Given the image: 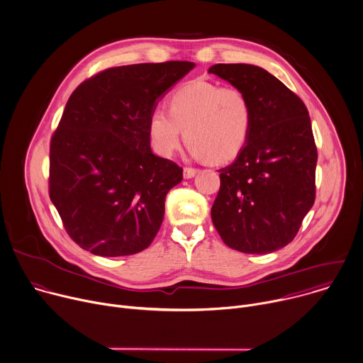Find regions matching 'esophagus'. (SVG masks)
<instances>
[{"mask_svg": "<svg viewBox=\"0 0 363 363\" xmlns=\"http://www.w3.org/2000/svg\"><path fill=\"white\" fill-rule=\"evenodd\" d=\"M197 169H194V167H184V170H183V173H184V177L186 179H191V177H194L196 174H197Z\"/></svg>", "mask_w": 363, "mask_h": 363, "instance_id": "esophagus-1", "label": "esophagus"}]
</instances>
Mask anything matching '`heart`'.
<instances>
[{
    "instance_id": "1",
    "label": "heart",
    "mask_w": 363,
    "mask_h": 363,
    "mask_svg": "<svg viewBox=\"0 0 363 363\" xmlns=\"http://www.w3.org/2000/svg\"><path fill=\"white\" fill-rule=\"evenodd\" d=\"M167 106L155 108L147 122L150 145L163 157L179 150L184 135L196 157L216 163L235 159L248 142L252 109L235 86L191 81L170 95Z\"/></svg>"
}]
</instances>
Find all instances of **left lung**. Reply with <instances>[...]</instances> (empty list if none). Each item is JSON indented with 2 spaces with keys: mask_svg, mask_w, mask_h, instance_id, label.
I'll return each mask as SVG.
<instances>
[{
  "mask_svg": "<svg viewBox=\"0 0 363 363\" xmlns=\"http://www.w3.org/2000/svg\"><path fill=\"white\" fill-rule=\"evenodd\" d=\"M241 89L252 109L248 142L220 169L211 220L230 248L267 254L289 244L315 201L318 152L305 104L265 69L217 64L208 69Z\"/></svg>",
  "mask_w": 363,
  "mask_h": 363,
  "instance_id": "1",
  "label": "left lung"
}]
</instances>
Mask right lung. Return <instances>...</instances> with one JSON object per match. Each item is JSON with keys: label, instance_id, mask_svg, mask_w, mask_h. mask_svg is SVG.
I'll use <instances>...</instances> for the list:
<instances>
[{"label": "right lung", "instance_id": "1", "mask_svg": "<svg viewBox=\"0 0 363 363\" xmlns=\"http://www.w3.org/2000/svg\"><path fill=\"white\" fill-rule=\"evenodd\" d=\"M194 68L167 61L115 67L71 95L50 146V197L68 235L102 257L143 251L156 237L183 169L153 155L156 99Z\"/></svg>", "mask_w": 363, "mask_h": 363}]
</instances>
